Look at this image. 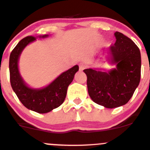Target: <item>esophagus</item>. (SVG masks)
<instances>
[{
	"label": "esophagus",
	"mask_w": 150,
	"mask_h": 150,
	"mask_svg": "<svg viewBox=\"0 0 150 150\" xmlns=\"http://www.w3.org/2000/svg\"><path fill=\"white\" fill-rule=\"evenodd\" d=\"M86 67V64H83V63H80V64H79V69H80V70H81V71L83 70V69Z\"/></svg>",
	"instance_id": "esophagus-1"
}]
</instances>
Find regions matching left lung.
Segmentation results:
<instances>
[{
  "label": "left lung",
  "instance_id": "1",
  "mask_svg": "<svg viewBox=\"0 0 150 150\" xmlns=\"http://www.w3.org/2000/svg\"><path fill=\"white\" fill-rule=\"evenodd\" d=\"M116 41L109 48L111 62L115 69L102 72L86 69L88 92L95 103L106 108L124 105L131 99L141 78L139 48L132 40L119 32L115 33Z\"/></svg>",
  "mask_w": 150,
  "mask_h": 150
}]
</instances>
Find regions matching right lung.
Masks as SVG:
<instances>
[{"label": "right lung", "mask_w": 150, "mask_h": 150, "mask_svg": "<svg viewBox=\"0 0 150 150\" xmlns=\"http://www.w3.org/2000/svg\"><path fill=\"white\" fill-rule=\"evenodd\" d=\"M47 36L45 35L42 38ZM35 40V37L27 36L22 39L12 50L9 58L10 82L12 89L25 107L36 112L47 113L59 107L64 102L68 86L72 83L79 67L78 65L72 67L61 74L44 88L33 89L29 88L19 74L18 61L22 50L29 43Z\"/></svg>", "instance_id": "1"}]
</instances>
